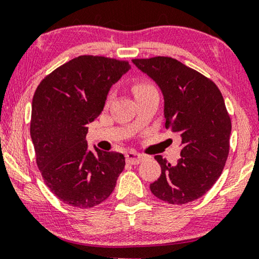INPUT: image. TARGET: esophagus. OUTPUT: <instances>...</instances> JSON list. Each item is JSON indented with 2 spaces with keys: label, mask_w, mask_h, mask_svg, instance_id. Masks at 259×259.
Returning a JSON list of instances; mask_svg holds the SVG:
<instances>
[{
  "label": "esophagus",
  "mask_w": 259,
  "mask_h": 259,
  "mask_svg": "<svg viewBox=\"0 0 259 259\" xmlns=\"http://www.w3.org/2000/svg\"><path fill=\"white\" fill-rule=\"evenodd\" d=\"M145 155L140 154V153H137V152H128V153H126V161L130 162V164L132 165H137L139 164V162H141L144 160Z\"/></svg>",
  "instance_id": "34e87169"
}]
</instances>
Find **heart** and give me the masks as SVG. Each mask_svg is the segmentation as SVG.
Instances as JSON below:
<instances>
[{
  "label": "heart",
  "instance_id": "1",
  "mask_svg": "<svg viewBox=\"0 0 259 259\" xmlns=\"http://www.w3.org/2000/svg\"><path fill=\"white\" fill-rule=\"evenodd\" d=\"M132 90H133L134 95H136L137 98L143 94L148 93V92L155 91V88L152 86L150 82H147V81H137V82H134Z\"/></svg>",
  "mask_w": 259,
  "mask_h": 259
}]
</instances>
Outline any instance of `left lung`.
Returning a JSON list of instances; mask_svg holds the SVG:
<instances>
[{
    "label": "left lung",
    "mask_w": 259,
    "mask_h": 259,
    "mask_svg": "<svg viewBox=\"0 0 259 259\" xmlns=\"http://www.w3.org/2000/svg\"><path fill=\"white\" fill-rule=\"evenodd\" d=\"M132 62L160 88L166 128L182 138L176 164L154 157L161 175L150 185L151 192L168 204L196 200L217 182L229 155L231 120L221 91L176 59L157 56Z\"/></svg>",
    "instance_id": "8db88e82"
}]
</instances>
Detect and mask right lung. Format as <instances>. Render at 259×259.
I'll use <instances>...</instances> for the list:
<instances>
[{
  "instance_id": "right-lung-1",
  "label": "right lung",
  "mask_w": 259,
  "mask_h": 259,
  "mask_svg": "<svg viewBox=\"0 0 259 259\" xmlns=\"http://www.w3.org/2000/svg\"><path fill=\"white\" fill-rule=\"evenodd\" d=\"M131 69L126 61L82 55L45 77L31 104L30 137L49 190L65 204L90 208L107 199L125 167L116 152L88 148V125L108 92Z\"/></svg>"
}]
</instances>
